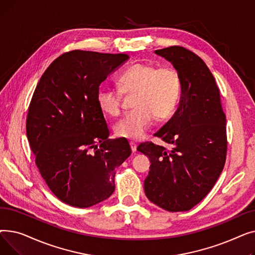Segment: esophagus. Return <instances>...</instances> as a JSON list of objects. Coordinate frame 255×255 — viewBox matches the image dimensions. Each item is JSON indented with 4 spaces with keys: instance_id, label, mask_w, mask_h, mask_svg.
<instances>
[{
    "instance_id": "esophagus-1",
    "label": "esophagus",
    "mask_w": 255,
    "mask_h": 255,
    "mask_svg": "<svg viewBox=\"0 0 255 255\" xmlns=\"http://www.w3.org/2000/svg\"><path fill=\"white\" fill-rule=\"evenodd\" d=\"M130 146H131V150L133 153L136 152V148H137V143L135 141H130Z\"/></svg>"
}]
</instances>
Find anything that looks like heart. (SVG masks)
Wrapping results in <instances>:
<instances>
[{"label": "heart", "mask_w": 255, "mask_h": 255, "mask_svg": "<svg viewBox=\"0 0 255 255\" xmlns=\"http://www.w3.org/2000/svg\"><path fill=\"white\" fill-rule=\"evenodd\" d=\"M117 84L119 89L101 88L97 101L103 114L116 117L121 111L123 94L134 93L133 105L136 109L115 125V133L120 137L142 138L154 123L155 117L166 119L177 109L181 84L178 72L171 68L137 63L121 73Z\"/></svg>", "instance_id": "b5f03b06"}]
</instances>
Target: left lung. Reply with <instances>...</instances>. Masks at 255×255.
Returning a JSON list of instances; mask_svg holds the SVG:
<instances>
[{
	"label": "left lung",
	"instance_id": "8db88e82",
	"mask_svg": "<svg viewBox=\"0 0 255 255\" xmlns=\"http://www.w3.org/2000/svg\"><path fill=\"white\" fill-rule=\"evenodd\" d=\"M155 53L175 67L181 97L176 113L155 133L172 149L153 142L137 146L151 162L144 192L166 211H188L211 191L224 167L226 119L215 78L202 59L181 46Z\"/></svg>",
	"mask_w": 255,
	"mask_h": 255
}]
</instances>
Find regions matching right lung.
<instances>
[{
	"instance_id": "obj_1",
	"label": "right lung",
	"mask_w": 255,
	"mask_h": 255,
	"mask_svg": "<svg viewBox=\"0 0 255 255\" xmlns=\"http://www.w3.org/2000/svg\"><path fill=\"white\" fill-rule=\"evenodd\" d=\"M129 56L72 50L53 61L29 106L26 135L36 165L63 203L89 208L115 191L116 168L130 156L126 138L109 139L99 86Z\"/></svg>"
}]
</instances>
